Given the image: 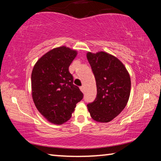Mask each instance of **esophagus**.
I'll return each instance as SVG.
<instances>
[{"label":"esophagus","instance_id":"1","mask_svg":"<svg viewBox=\"0 0 161 161\" xmlns=\"http://www.w3.org/2000/svg\"><path fill=\"white\" fill-rule=\"evenodd\" d=\"M80 90L83 92V93H84V92H85V89H84V86H80Z\"/></svg>","mask_w":161,"mask_h":161}]
</instances>
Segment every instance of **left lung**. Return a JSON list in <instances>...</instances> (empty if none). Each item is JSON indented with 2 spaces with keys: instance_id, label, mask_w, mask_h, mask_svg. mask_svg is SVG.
<instances>
[{
  "instance_id": "1",
  "label": "left lung",
  "mask_w": 161,
  "mask_h": 161,
  "mask_svg": "<svg viewBox=\"0 0 161 161\" xmlns=\"http://www.w3.org/2000/svg\"><path fill=\"white\" fill-rule=\"evenodd\" d=\"M86 58L97 84V94L87 108L94 121L107 123L113 120L126 107L130 92V78L119 59L106 52L92 53Z\"/></svg>"
}]
</instances>
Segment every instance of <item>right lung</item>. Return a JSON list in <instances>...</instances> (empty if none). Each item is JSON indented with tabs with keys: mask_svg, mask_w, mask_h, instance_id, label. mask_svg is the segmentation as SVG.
I'll list each match as a JSON object with an SVG mask.
<instances>
[{
	"mask_svg": "<svg viewBox=\"0 0 161 161\" xmlns=\"http://www.w3.org/2000/svg\"><path fill=\"white\" fill-rule=\"evenodd\" d=\"M77 52L65 46L47 52L35 63L31 75L32 97L45 118L60 125L69 120L83 94L73 84L69 67Z\"/></svg>",
	"mask_w": 161,
	"mask_h": 161,
	"instance_id": "add662e5",
	"label": "right lung"
}]
</instances>
